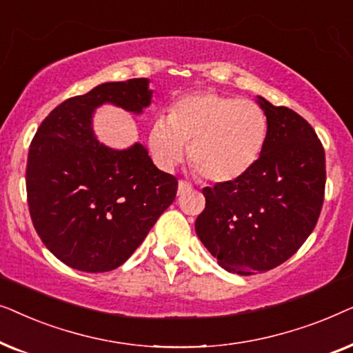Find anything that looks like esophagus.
I'll list each match as a JSON object with an SVG mask.
<instances>
[{"label":"esophagus","instance_id":"1","mask_svg":"<svg viewBox=\"0 0 353 353\" xmlns=\"http://www.w3.org/2000/svg\"><path fill=\"white\" fill-rule=\"evenodd\" d=\"M190 191H192V186L190 185V183H186V181L178 183V191H176L178 196L186 194V192H190Z\"/></svg>","mask_w":353,"mask_h":353}]
</instances>
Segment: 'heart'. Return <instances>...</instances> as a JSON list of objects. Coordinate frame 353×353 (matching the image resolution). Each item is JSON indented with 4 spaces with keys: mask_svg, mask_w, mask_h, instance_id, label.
I'll return each mask as SVG.
<instances>
[{
    "mask_svg": "<svg viewBox=\"0 0 353 353\" xmlns=\"http://www.w3.org/2000/svg\"><path fill=\"white\" fill-rule=\"evenodd\" d=\"M268 138V119L257 103L214 91L183 96L168 117L149 128L148 146L154 162L172 170L190 159L205 180L234 181L262 156Z\"/></svg>",
    "mask_w": 353,
    "mask_h": 353,
    "instance_id": "heart-1",
    "label": "heart"
}]
</instances>
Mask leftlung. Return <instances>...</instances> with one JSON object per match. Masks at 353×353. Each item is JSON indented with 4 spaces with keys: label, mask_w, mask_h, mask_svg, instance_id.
Masks as SVG:
<instances>
[{
    "label": "left lung",
    "mask_w": 353,
    "mask_h": 353,
    "mask_svg": "<svg viewBox=\"0 0 353 353\" xmlns=\"http://www.w3.org/2000/svg\"><path fill=\"white\" fill-rule=\"evenodd\" d=\"M257 103L268 138L257 163L234 181L204 188L196 220L201 243L230 273L268 272L294 255L315 228L326 183L325 149L294 110Z\"/></svg>",
    "instance_id": "8db88e82"
}]
</instances>
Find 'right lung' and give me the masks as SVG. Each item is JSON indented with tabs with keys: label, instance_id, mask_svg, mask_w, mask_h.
Wrapping results in <instances>:
<instances>
[{
	"label": "right lung",
	"instance_id": "right-lung-1",
	"mask_svg": "<svg viewBox=\"0 0 353 353\" xmlns=\"http://www.w3.org/2000/svg\"><path fill=\"white\" fill-rule=\"evenodd\" d=\"M151 101L149 79L105 81L51 110L32 139L26 181L33 226L70 268L120 267L175 201L176 178L159 170L141 143L114 149L93 130L101 105L139 115Z\"/></svg>",
	"mask_w": 353,
	"mask_h": 353
}]
</instances>
